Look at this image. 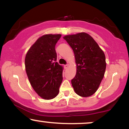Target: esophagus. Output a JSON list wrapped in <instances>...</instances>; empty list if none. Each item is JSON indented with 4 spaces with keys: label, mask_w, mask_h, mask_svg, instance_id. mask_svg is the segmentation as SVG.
Masks as SVG:
<instances>
[{
    "label": "esophagus",
    "mask_w": 129,
    "mask_h": 129,
    "mask_svg": "<svg viewBox=\"0 0 129 129\" xmlns=\"http://www.w3.org/2000/svg\"><path fill=\"white\" fill-rule=\"evenodd\" d=\"M68 67H69V65H68V64L65 65V66H64V68H65V69H67Z\"/></svg>",
    "instance_id": "1"
}]
</instances>
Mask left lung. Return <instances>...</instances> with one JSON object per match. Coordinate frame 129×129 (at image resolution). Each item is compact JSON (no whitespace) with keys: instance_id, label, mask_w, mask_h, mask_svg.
Returning a JSON list of instances; mask_svg holds the SVG:
<instances>
[{"instance_id":"8db88e82","label":"left lung","mask_w":129,"mask_h":129,"mask_svg":"<svg viewBox=\"0 0 129 129\" xmlns=\"http://www.w3.org/2000/svg\"><path fill=\"white\" fill-rule=\"evenodd\" d=\"M63 39L73 49L76 59V74L72 79L73 89L80 96H91L96 91L104 76V53L86 33L67 35Z\"/></svg>"}]
</instances>
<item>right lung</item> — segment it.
<instances>
[{
  "mask_svg": "<svg viewBox=\"0 0 129 129\" xmlns=\"http://www.w3.org/2000/svg\"><path fill=\"white\" fill-rule=\"evenodd\" d=\"M61 35H45L30 47L25 59L26 75L38 95L51 100L58 94L63 67L56 62L55 45Z\"/></svg>",
  "mask_w": 129,
  "mask_h": 129,
  "instance_id": "obj_1",
  "label": "right lung"
}]
</instances>
